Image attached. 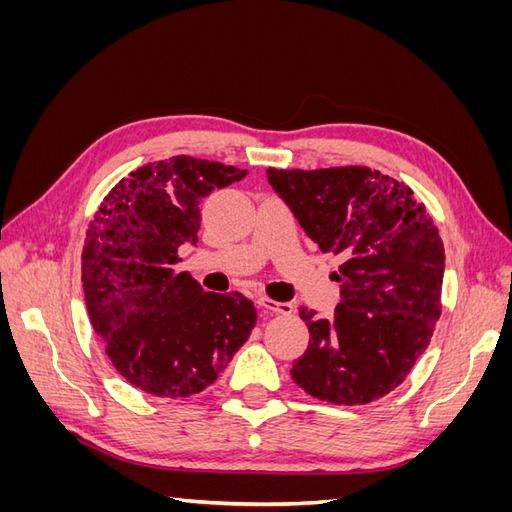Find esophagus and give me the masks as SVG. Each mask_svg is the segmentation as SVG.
<instances>
[{
	"instance_id": "esophagus-1",
	"label": "esophagus",
	"mask_w": 512,
	"mask_h": 512,
	"mask_svg": "<svg viewBox=\"0 0 512 512\" xmlns=\"http://www.w3.org/2000/svg\"><path fill=\"white\" fill-rule=\"evenodd\" d=\"M258 303H260V307H262V309H265L267 314L288 316V314H292V312H294V307H292L290 303H277V301H273V299H269V297H260V299H258Z\"/></svg>"
}]
</instances>
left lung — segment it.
Here are the masks:
<instances>
[{
	"instance_id": "left-lung-1",
	"label": "left lung",
	"mask_w": 512,
	"mask_h": 512,
	"mask_svg": "<svg viewBox=\"0 0 512 512\" xmlns=\"http://www.w3.org/2000/svg\"><path fill=\"white\" fill-rule=\"evenodd\" d=\"M307 237L342 258L331 318L301 307L309 329L290 376L305 393L363 406L406 380L440 318L444 245L414 192L380 170L269 168Z\"/></svg>"
}]
</instances>
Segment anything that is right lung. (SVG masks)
I'll use <instances>...</instances> for the list:
<instances>
[{"label":"right lung","mask_w":512,"mask_h":512,"mask_svg":"<svg viewBox=\"0 0 512 512\" xmlns=\"http://www.w3.org/2000/svg\"><path fill=\"white\" fill-rule=\"evenodd\" d=\"M247 170L177 156L145 164L106 194L83 247L89 320L119 374L156 397H190L218 380L247 342L256 307L205 292L177 271L198 241L200 203Z\"/></svg>","instance_id":"right-lung-1"}]
</instances>
